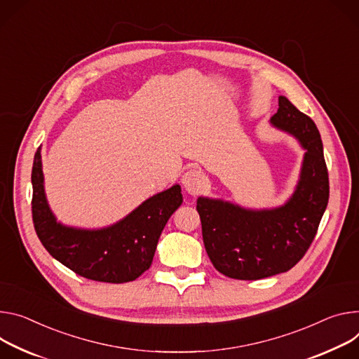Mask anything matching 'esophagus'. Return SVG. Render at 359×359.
I'll list each match as a JSON object with an SVG mask.
<instances>
[{
  "mask_svg": "<svg viewBox=\"0 0 359 359\" xmlns=\"http://www.w3.org/2000/svg\"><path fill=\"white\" fill-rule=\"evenodd\" d=\"M205 183H206L205 175L196 169H191V170L186 172L182 177V184L189 194L201 193V190L205 187Z\"/></svg>",
  "mask_w": 359,
  "mask_h": 359,
  "instance_id": "obj_1",
  "label": "esophagus"
}]
</instances>
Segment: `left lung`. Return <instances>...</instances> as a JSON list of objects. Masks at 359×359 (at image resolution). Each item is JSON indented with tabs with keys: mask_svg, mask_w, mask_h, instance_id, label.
Wrapping results in <instances>:
<instances>
[{
	"mask_svg": "<svg viewBox=\"0 0 359 359\" xmlns=\"http://www.w3.org/2000/svg\"><path fill=\"white\" fill-rule=\"evenodd\" d=\"M271 121L306 150L299 183L287 203L249 210L229 202L198 199L205 249L216 271L227 278L257 280L292 269L315 239L328 205V169L312 118L280 95Z\"/></svg>",
	"mask_w": 359,
	"mask_h": 359,
	"instance_id": "8db88e82",
	"label": "left lung"
}]
</instances>
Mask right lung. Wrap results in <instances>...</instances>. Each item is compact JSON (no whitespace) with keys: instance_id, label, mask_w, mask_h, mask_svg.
Segmentation results:
<instances>
[{"instance_id":"1","label":"right lung","mask_w":359,"mask_h":359,"mask_svg":"<svg viewBox=\"0 0 359 359\" xmlns=\"http://www.w3.org/2000/svg\"><path fill=\"white\" fill-rule=\"evenodd\" d=\"M31 183L32 223L47 252L77 275L109 283L132 282L151 266L161 231L183 202L180 186L175 184L118 223L100 231H83L55 222L44 194L40 149L32 163Z\"/></svg>"}]
</instances>
